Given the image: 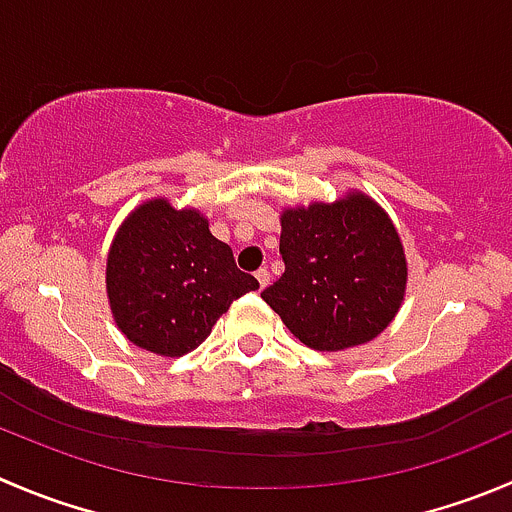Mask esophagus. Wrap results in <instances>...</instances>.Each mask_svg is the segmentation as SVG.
<instances>
[{"label": "esophagus", "mask_w": 512, "mask_h": 512, "mask_svg": "<svg viewBox=\"0 0 512 512\" xmlns=\"http://www.w3.org/2000/svg\"><path fill=\"white\" fill-rule=\"evenodd\" d=\"M255 277L257 282H260V290H265V287L270 285V270H267V267H260V270L255 272Z\"/></svg>", "instance_id": "obj_1"}]
</instances>
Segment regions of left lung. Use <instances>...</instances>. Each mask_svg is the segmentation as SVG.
I'll list each match as a JSON object with an SVG mask.
<instances>
[{
    "label": "left lung",
    "instance_id": "obj_1",
    "mask_svg": "<svg viewBox=\"0 0 512 512\" xmlns=\"http://www.w3.org/2000/svg\"><path fill=\"white\" fill-rule=\"evenodd\" d=\"M285 272L262 300L312 350H345L380 335L398 315L408 265L393 222L370 197L282 212Z\"/></svg>",
    "mask_w": 512,
    "mask_h": 512
}]
</instances>
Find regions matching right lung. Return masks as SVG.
<instances>
[{"instance_id": "right-lung-1", "label": "right lung", "mask_w": 512, "mask_h": 512, "mask_svg": "<svg viewBox=\"0 0 512 512\" xmlns=\"http://www.w3.org/2000/svg\"><path fill=\"white\" fill-rule=\"evenodd\" d=\"M260 287L237 270L197 210L167 200L137 207L119 227L107 257V295L127 340L180 357L195 350L232 302Z\"/></svg>"}]
</instances>
